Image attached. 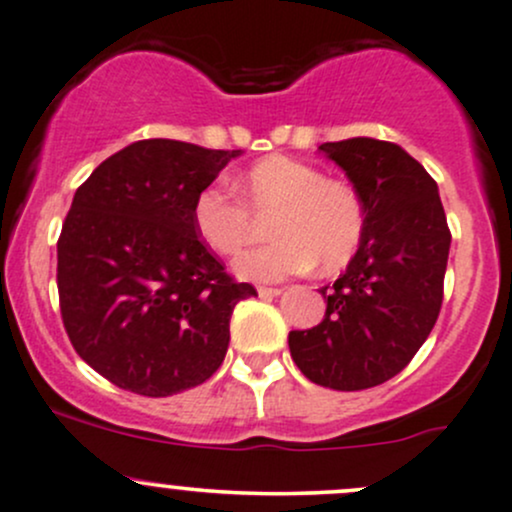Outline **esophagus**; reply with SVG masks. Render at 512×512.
Here are the masks:
<instances>
[{"label":"esophagus","mask_w":512,"mask_h":512,"mask_svg":"<svg viewBox=\"0 0 512 512\" xmlns=\"http://www.w3.org/2000/svg\"><path fill=\"white\" fill-rule=\"evenodd\" d=\"M257 294H260L262 299L279 297V294H282V287H257Z\"/></svg>","instance_id":"34e87169"}]
</instances>
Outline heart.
I'll list each match as a JSON object with an SVG mask.
<instances>
[{
	"mask_svg": "<svg viewBox=\"0 0 512 512\" xmlns=\"http://www.w3.org/2000/svg\"><path fill=\"white\" fill-rule=\"evenodd\" d=\"M238 198L225 188L206 186L193 201V228L206 247L235 255L265 223L267 240L242 252L233 270L242 279L272 282L306 272L319 262L324 272L346 267L365 235V206L360 193L341 179L292 157L257 161L235 181Z\"/></svg>",
	"mask_w": 512,
	"mask_h": 512,
	"instance_id": "obj_1",
	"label": "heart"
}]
</instances>
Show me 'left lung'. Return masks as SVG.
Listing matches in <instances>:
<instances>
[{"mask_svg": "<svg viewBox=\"0 0 512 512\" xmlns=\"http://www.w3.org/2000/svg\"><path fill=\"white\" fill-rule=\"evenodd\" d=\"M319 152L363 198L365 235L346 272L321 287V324L289 333V351L311 383L368 390L395 378L437 324L451 233L437 181L402 147L353 137Z\"/></svg>", "mask_w": 512, "mask_h": 512, "instance_id": "obj_1", "label": "left lung"}]
</instances>
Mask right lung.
<instances>
[{
  "label": "right lung",
  "mask_w": 512,
  "mask_h": 512,
  "mask_svg": "<svg viewBox=\"0 0 512 512\" xmlns=\"http://www.w3.org/2000/svg\"><path fill=\"white\" fill-rule=\"evenodd\" d=\"M240 149L142 139L75 191L58 238V301L75 353L144 397L206 383L230 343L235 282L193 228V201Z\"/></svg>",
  "instance_id": "obj_1"
}]
</instances>
